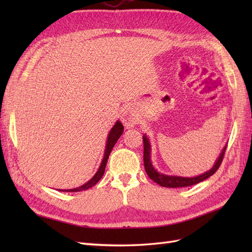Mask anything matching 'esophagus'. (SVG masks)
Masks as SVG:
<instances>
[{"instance_id": "34e87169", "label": "esophagus", "mask_w": 252, "mask_h": 252, "mask_svg": "<svg viewBox=\"0 0 252 252\" xmlns=\"http://www.w3.org/2000/svg\"><path fill=\"white\" fill-rule=\"evenodd\" d=\"M122 122H123V125H125V126H126V127H132L136 125L137 118L132 108H127L125 110V112H123Z\"/></svg>"}]
</instances>
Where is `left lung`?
Here are the masks:
<instances>
[{
  "label": "left lung",
  "instance_id": "obj_1",
  "mask_svg": "<svg viewBox=\"0 0 252 252\" xmlns=\"http://www.w3.org/2000/svg\"><path fill=\"white\" fill-rule=\"evenodd\" d=\"M143 143H144V157H143L144 167H145L147 175L160 186L172 187V189H175V187H186V186L195 185L197 183H199V182L205 181L212 174H215L218 171V169L220 168V165L223 161L224 155H225V149H226V146L224 147L220 157H219L216 164L213 165V168L210 171H208V172L203 173L201 175L195 176V178H181V176H170V175H165V174L157 172V171L153 168L152 162H151V145H149L148 138L145 135L143 136Z\"/></svg>",
  "mask_w": 252,
  "mask_h": 252
}]
</instances>
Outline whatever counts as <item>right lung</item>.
I'll return each mask as SVG.
<instances>
[{"mask_svg": "<svg viewBox=\"0 0 252 252\" xmlns=\"http://www.w3.org/2000/svg\"><path fill=\"white\" fill-rule=\"evenodd\" d=\"M122 132H123L122 123L120 121H117L116 125L114 126V127H112L110 133H109L108 138H107V144H106V149H105V155H104L103 161H101L100 167H99L97 172H96V174L88 182V183H85L81 187H78V189H66L63 191H81V190H85V189H91V187L94 186L96 183H97V182L101 179V176L104 175L107 160H108V157H109V155L112 151V148H114L117 141L119 140V137L121 136Z\"/></svg>", "mask_w": 252, "mask_h": 252, "instance_id": "right-lung-1", "label": "right lung"}]
</instances>
